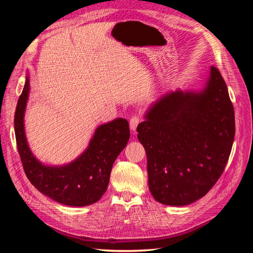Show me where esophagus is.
<instances>
[{
  "mask_svg": "<svg viewBox=\"0 0 253 253\" xmlns=\"http://www.w3.org/2000/svg\"><path fill=\"white\" fill-rule=\"evenodd\" d=\"M140 120H141L140 117L139 116H136V115L131 118V120H129V128H131L133 132L137 128V126L139 125Z\"/></svg>",
  "mask_w": 253,
  "mask_h": 253,
  "instance_id": "1",
  "label": "esophagus"
}]
</instances>
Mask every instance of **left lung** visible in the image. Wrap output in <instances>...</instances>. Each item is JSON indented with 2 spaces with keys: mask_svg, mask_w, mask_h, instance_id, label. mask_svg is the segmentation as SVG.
<instances>
[{
  "mask_svg": "<svg viewBox=\"0 0 253 253\" xmlns=\"http://www.w3.org/2000/svg\"><path fill=\"white\" fill-rule=\"evenodd\" d=\"M148 159L149 189L164 205H190L223 174L235 134L233 105L216 67L201 90L160 97L137 126Z\"/></svg>",
  "mask_w": 253,
  "mask_h": 253,
  "instance_id": "1",
  "label": "left lung"
}]
</instances>
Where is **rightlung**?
Masks as SVG:
<instances>
[{
  "mask_svg": "<svg viewBox=\"0 0 253 253\" xmlns=\"http://www.w3.org/2000/svg\"><path fill=\"white\" fill-rule=\"evenodd\" d=\"M29 89L27 75L14 114L18 151L27 178L41 193L60 204L84 207L98 202L108 189L115 160L129 139L127 120L117 118L99 126L86 150L74 162L62 166L43 165L30 151L25 135Z\"/></svg>",
  "mask_w": 253,
  "mask_h": 253,
  "instance_id": "obj_1",
  "label": "right lung"
}]
</instances>
